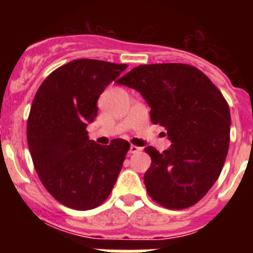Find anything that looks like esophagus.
Wrapping results in <instances>:
<instances>
[{
	"label": "esophagus",
	"mask_w": 253,
	"mask_h": 253,
	"mask_svg": "<svg viewBox=\"0 0 253 253\" xmlns=\"http://www.w3.org/2000/svg\"><path fill=\"white\" fill-rule=\"evenodd\" d=\"M141 150H142V148L137 147V145L132 144L131 147H129V153H131V154H134V153H138V152H141Z\"/></svg>",
	"instance_id": "obj_1"
}]
</instances>
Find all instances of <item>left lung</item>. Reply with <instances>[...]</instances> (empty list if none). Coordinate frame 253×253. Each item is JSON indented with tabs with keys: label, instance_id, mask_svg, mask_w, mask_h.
Instances as JSON below:
<instances>
[{
	"label": "left lung",
	"instance_id": "8db88e82",
	"mask_svg": "<svg viewBox=\"0 0 253 253\" xmlns=\"http://www.w3.org/2000/svg\"><path fill=\"white\" fill-rule=\"evenodd\" d=\"M116 83L136 89L150 108V120L171 142L163 153L144 148L152 164L147 192L160 206L196 205L220 175L230 142V110L219 89L198 68L183 63L141 65Z\"/></svg>",
	"mask_w": 253,
	"mask_h": 253
}]
</instances>
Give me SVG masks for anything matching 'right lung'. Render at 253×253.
<instances>
[{
	"label": "right lung",
	"mask_w": 253,
	"mask_h": 253,
	"mask_svg": "<svg viewBox=\"0 0 253 253\" xmlns=\"http://www.w3.org/2000/svg\"><path fill=\"white\" fill-rule=\"evenodd\" d=\"M127 65L81 58L53 71L38 89L27 137L34 168L51 196L68 208L86 211L109 197L129 149L90 141L88 124L98 115L99 96Z\"/></svg>",
	"instance_id": "right-lung-1"
}]
</instances>
